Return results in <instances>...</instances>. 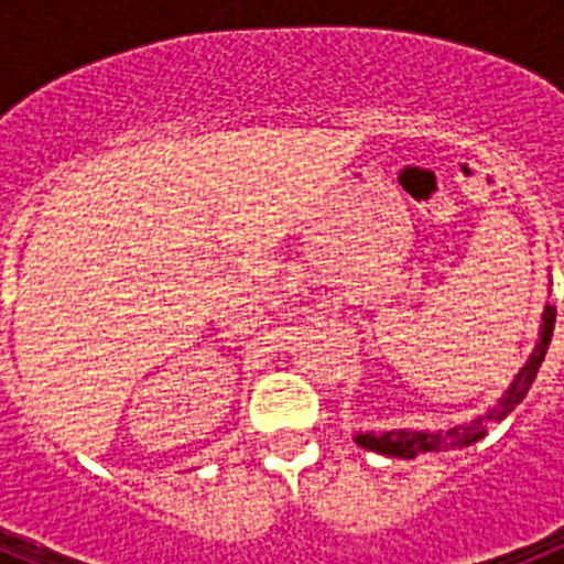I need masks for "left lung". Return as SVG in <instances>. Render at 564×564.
Segmentation results:
<instances>
[{
	"mask_svg": "<svg viewBox=\"0 0 564 564\" xmlns=\"http://www.w3.org/2000/svg\"><path fill=\"white\" fill-rule=\"evenodd\" d=\"M554 322H556V307L547 305L545 313H542V336L540 344L534 347L531 358L525 361V367L520 370V376L514 378V383L508 387L506 395L486 412V415L475 417L471 423H463V426H455L449 432H410V430H392V432H367V435H358L356 443L364 446V449L378 452V455H390V457H417L426 455V452H446V449H463V446H471V443L480 441L488 432V426L500 423L508 412L517 410V403H522V398L528 395L531 383H534L536 370L542 367V358L547 352V344H551V336H554Z\"/></svg>",
	"mask_w": 564,
	"mask_h": 564,
	"instance_id": "1",
	"label": "left lung"
}]
</instances>
